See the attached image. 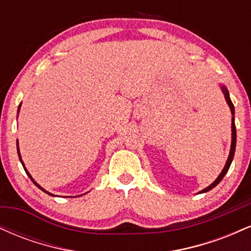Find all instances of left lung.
Here are the masks:
<instances>
[{
  "instance_id": "1",
  "label": "left lung",
  "mask_w": 251,
  "mask_h": 251,
  "mask_svg": "<svg viewBox=\"0 0 251 251\" xmlns=\"http://www.w3.org/2000/svg\"><path fill=\"white\" fill-rule=\"evenodd\" d=\"M222 91H223V93H224V97H226V100L227 105H229L230 109H231V114H232V116H235V108H234V105H232L231 100H230V97H229V92H227V89H226V87H224V86H222ZM231 128H232L231 149H230V154H229V158H227V160H226V166H224L223 171L221 172V175L218 176V177H217V179H216V180L214 181V183H212L211 185H210V186H208V188H206V189L201 190V192H208V191H210V190H211V189H214L215 186L217 185V184L220 183V181H221L222 179H223V177H224V176L226 175V172H227V170H229L230 165H231V163H232V159H234L235 149H236V126H235V119H234V117H232V124H231Z\"/></svg>"
}]
</instances>
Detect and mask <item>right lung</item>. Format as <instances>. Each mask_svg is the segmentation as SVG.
I'll return each mask as SVG.
<instances>
[{
    "label": "right lung",
    "mask_w": 251,
    "mask_h": 251,
    "mask_svg": "<svg viewBox=\"0 0 251 251\" xmlns=\"http://www.w3.org/2000/svg\"><path fill=\"white\" fill-rule=\"evenodd\" d=\"M20 107H21V105H20V106H19V109H20ZM17 150H19V149H17ZM19 157H20V152H19ZM20 160H21V163H22V159H20ZM22 165H24V163H22ZM24 169L25 170V172H27V175H28V176H29V178H30V179H31V180H33V183H34V184H35V185L37 186V188H39V189H41V190H42V191H45V192H46V194H48V195H51V194H50V192H47V191H46V190H43V189L41 188V186H40V185H39V184H37V183H36V181H34V179H33V178H31V176L29 175V172H28V171H27V169H25V165H24ZM51 196H53V195H51Z\"/></svg>",
    "instance_id": "1"
}]
</instances>
